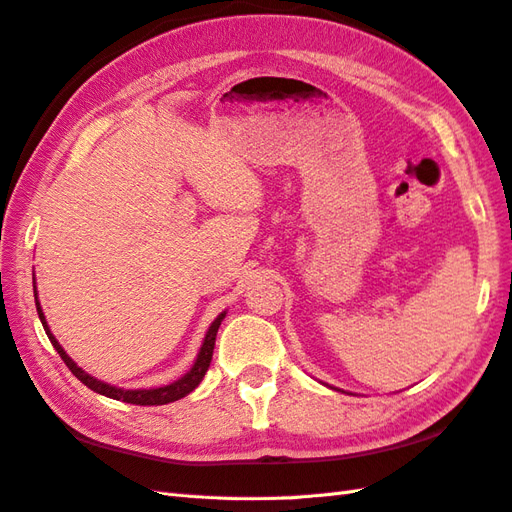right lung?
I'll use <instances>...</instances> for the list:
<instances>
[{"label": "right lung", "instance_id": "right-lung-1", "mask_svg": "<svg viewBox=\"0 0 512 512\" xmlns=\"http://www.w3.org/2000/svg\"><path fill=\"white\" fill-rule=\"evenodd\" d=\"M34 301H37V312H39V318L43 323V329L47 338H50L52 347L58 351V355H61L63 362L67 364V368L71 373H74L82 384H85L87 388H91L93 392H98V395H104V397H111V399H117V401H126V403H133V406H163V403H172V401H178L183 399L185 395H189L200 382L202 377H205L207 368L211 364V355H213V347H216V336H218V327L224 320V316H227V312H222L216 320H213L205 340H202V347L198 351V358L194 362V366L189 368V371L178 377L176 382L168 384V386H161V388H139V390H124V388H117V386H111L106 382H100V379L91 377L89 373L82 371V368L69 358V355L65 353V349L58 344V340L54 338V334L50 331V327H47V320H45V314L41 310V303H39V294H37V283H34Z\"/></svg>", "mask_w": 512, "mask_h": 512}]
</instances>
